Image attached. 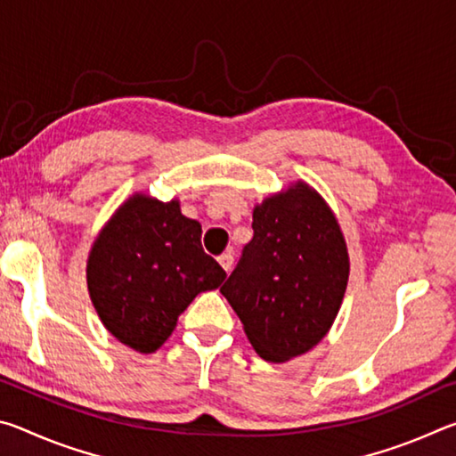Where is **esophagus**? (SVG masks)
I'll use <instances>...</instances> for the list:
<instances>
[{"instance_id":"34e87169","label":"esophagus","mask_w":456,"mask_h":456,"mask_svg":"<svg viewBox=\"0 0 456 456\" xmlns=\"http://www.w3.org/2000/svg\"><path fill=\"white\" fill-rule=\"evenodd\" d=\"M219 264H221L223 269H225L227 273L231 272V267H233V256H231V251H227V253H223V256H219Z\"/></svg>"}]
</instances>
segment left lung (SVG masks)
<instances>
[{
    "label": "left lung",
    "mask_w": 456,
    "mask_h": 456,
    "mask_svg": "<svg viewBox=\"0 0 456 456\" xmlns=\"http://www.w3.org/2000/svg\"><path fill=\"white\" fill-rule=\"evenodd\" d=\"M348 275V245L334 211L296 181L256 205L253 239L221 293L259 356L281 364L328 334Z\"/></svg>",
    "instance_id": "1"
}]
</instances>
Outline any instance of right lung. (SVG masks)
Masks as SVG:
<instances>
[{"instance_id":"obj_1","label":"right lung","mask_w":456,"mask_h":456,"mask_svg":"<svg viewBox=\"0 0 456 456\" xmlns=\"http://www.w3.org/2000/svg\"><path fill=\"white\" fill-rule=\"evenodd\" d=\"M227 273L200 247V223L184 217L179 199L134 192L90 247L86 283L100 322L128 348L152 354L200 291Z\"/></svg>"}]
</instances>
